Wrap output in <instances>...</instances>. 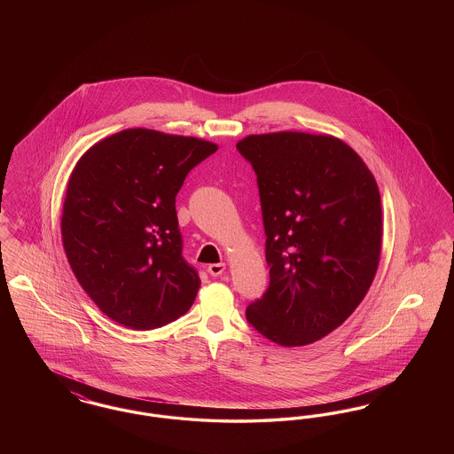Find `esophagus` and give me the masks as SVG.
<instances>
[{
	"label": "esophagus",
	"instance_id": "esophagus-1",
	"mask_svg": "<svg viewBox=\"0 0 454 454\" xmlns=\"http://www.w3.org/2000/svg\"><path fill=\"white\" fill-rule=\"evenodd\" d=\"M224 270H226V265H224V263H211V265L207 267V272H209L213 278L223 276Z\"/></svg>",
	"mask_w": 454,
	"mask_h": 454
}]
</instances>
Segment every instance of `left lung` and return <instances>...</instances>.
Returning <instances> with one entry per match:
<instances>
[{"label":"left lung","instance_id":"1","mask_svg":"<svg viewBox=\"0 0 454 454\" xmlns=\"http://www.w3.org/2000/svg\"><path fill=\"white\" fill-rule=\"evenodd\" d=\"M237 150L257 173L270 267L247 320L279 346L313 344L346 322L376 276L378 184L357 153L326 134H252Z\"/></svg>","mask_w":454,"mask_h":454}]
</instances>
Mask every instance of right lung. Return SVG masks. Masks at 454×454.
<instances>
[{
    "mask_svg": "<svg viewBox=\"0 0 454 454\" xmlns=\"http://www.w3.org/2000/svg\"><path fill=\"white\" fill-rule=\"evenodd\" d=\"M217 145L158 130L98 141L71 172L61 235L88 296L117 324L152 330L192 306L200 279L182 257L175 197Z\"/></svg>",
    "mask_w": 454,
    "mask_h": 454,
    "instance_id": "add662e5",
    "label": "right lung"
}]
</instances>
